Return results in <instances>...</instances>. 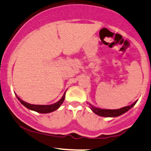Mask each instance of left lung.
<instances>
[{"label": "left lung", "mask_w": 151, "mask_h": 151, "mask_svg": "<svg viewBox=\"0 0 151 151\" xmlns=\"http://www.w3.org/2000/svg\"><path fill=\"white\" fill-rule=\"evenodd\" d=\"M137 101H136L135 102L133 103L132 104L130 105V106H125V107L119 109H115V110H111V109H98V108H96L94 106H91L90 105V109L91 110L94 112L95 114H97L98 116H104V117H116L118 116L122 115V114H124L125 112H127V111H129L131 108H132L134 105L136 104Z\"/></svg>", "instance_id": "8db88e82"}]
</instances>
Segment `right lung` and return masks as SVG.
<instances>
[{
	"instance_id": "add662e5",
	"label": "right lung",
	"mask_w": 151,
	"mask_h": 151,
	"mask_svg": "<svg viewBox=\"0 0 151 151\" xmlns=\"http://www.w3.org/2000/svg\"><path fill=\"white\" fill-rule=\"evenodd\" d=\"M65 93H66V92H65L63 97L61 98V100H60V101H58V102H56L55 104H53L51 105L30 104H28V103H26V102H24V101H22V100L20 99V98H19L17 95H16V96H17V99H18L20 102H21V104L22 105H24L25 107L30 109V110L35 111L38 112V113H40V114H47V113H50V112H52V111H54L56 110V109H58V108L60 107V106L63 104V101H64V99H65Z\"/></svg>"
}]
</instances>
